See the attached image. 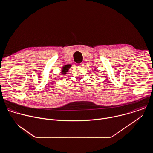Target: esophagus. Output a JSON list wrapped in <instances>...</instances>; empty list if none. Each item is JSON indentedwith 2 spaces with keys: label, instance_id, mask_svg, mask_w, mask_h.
<instances>
[{
  "label": "esophagus",
  "instance_id": "obj_1",
  "mask_svg": "<svg viewBox=\"0 0 153 153\" xmlns=\"http://www.w3.org/2000/svg\"><path fill=\"white\" fill-rule=\"evenodd\" d=\"M83 63H80L77 64V65H78V66H79V67H82V66H83Z\"/></svg>",
  "mask_w": 153,
  "mask_h": 153
}]
</instances>
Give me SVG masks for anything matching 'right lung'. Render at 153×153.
<instances>
[{
	"label": "right lung",
	"instance_id": "obj_1",
	"mask_svg": "<svg viewBox=\"0 0 153 153\" xmlns=\"http://www.w3.org/2000/svg\"><path fill=\"white\" fill-rule=\"evenodd\" d=\"M71 66V65H70V64L67 65H65V66H63L62 67V74H66L67 72L68 71V70H69V68H70Z\"/></svg>",
	"mask_w": 153,
	"mask_h": 153
}]
</instances>
